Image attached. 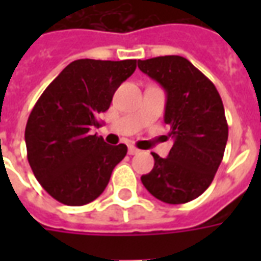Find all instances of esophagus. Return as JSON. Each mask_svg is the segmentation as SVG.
<instances>
[{"instance_id": "esophagus-1", "label": "esophagus", "mask_w": 261, "mask_h": 261, "mask_svg": "<svg viewBox=\"0 0 261 261\" xmlns=\"http://www.w3.org/2000/svg\"><path fill=\"white\" fill-rule=\"evenodd\" d=\"M138 152H140V149L134 147V145H130V147H128V153H130V155H137Z\"/></svg>"}]
</instances>
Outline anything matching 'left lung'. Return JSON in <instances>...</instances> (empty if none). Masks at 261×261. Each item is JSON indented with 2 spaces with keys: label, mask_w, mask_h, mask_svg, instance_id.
Segmentation results:
<instances>
[{
  "label": "left lung",
  "mask_w": 261,
  "mask_h": 261,
  "mask_svg": "<svg viewBox=\"0 0 261 261\" xmlns=\"http://www.w3.org/2000/svg\"><path fill=\"white\" fill-rule=\"evenodd\" d=\"M138 68L166 92L165 123L175 138L166 158L152 153L155 164L142 185L158 200L185 204L211 185L224 158L228 124L217 88L185 57L138 60Z\"/></svg>",
  "instance_id": "8db88e82"
}]
</instances>
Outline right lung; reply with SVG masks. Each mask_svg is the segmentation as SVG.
<instances>
[{"mask_svg":"<svg viewBox=\"0 0 261 261\" xmlns=\"http://www.w3.org/2000/svg\"><path fill=\"white\" fill-rule=\"evenodd\" d=\"M136 68L137 60H75L39 97L26 123L28 161L37 181L57 201H93L125 156L124 144L109 145L89 130Z\"/></svg>","mask_w":261,"mask_h":261,"instance_id":"1","label":"right lung"}]
</instances>
